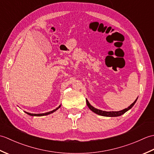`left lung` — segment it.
<instances>
[{
    "label": "left lung",
    "instance_id": "8db88e82",
    "mask_svg": "<svg viewBox=\"0 0 154 154\" xmlns=\"http://www.w3.org/2000/svg\"><path fill=\"white\" fill-rule=\"evenodd\" d=\"M138 99V98H137ZM137 99L131 105H130V106H128V108H126V109H124V110H122L120 111H117V112H114V111H112V112H106V111H103V110H99L97 109H95V108H94L93 106H91L90 103H89V101H88L87 99H86V102H87V104L88 107L89 108V109L93 111V112H94V113H96L97 114H99V115H101V116H110V117H114V116H121L122 114H124L126 112H127L128 110H130L131 108L134 105L135 103L136 102Z\"/></svg>",
    "mask_w": 154,
    "mask_h": 154
}]
</instances>
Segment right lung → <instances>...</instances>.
Returning <instances> with one entry per match:
<instances>
[{"mask_svg": "<svg viewBox=\"0 0 154 154\" xmlns=\"http://www.w3.org/2000/svg\"><path fill=\"white\" fill-rule=\"evenodd\" d=\"M60 106H61V105H60V106H59L57 108H56V109H54V110H53L52 111H50V112H45V113H43V114H31V113L26 112H25L26 113V114H29V115H30V116H41L48 115V114H51V113H53L54 112H55V111H56V110L59 109V108H60Z\"/></svg>", "mask_w": 154, "mask_h": 154, "instance_id": "obj_1", "label": "right lung"}]
</instances>
